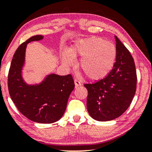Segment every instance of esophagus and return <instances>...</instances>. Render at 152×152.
<instances>
[{
  "instance_id": "esophagus-1",
  "label": "esophagus",
  "mask_w": 152,
  "mask_h": 152,
  "mask_svg": "<svg viewBox=\"0 0 152 152\" xmlns=\"http://www.w3.org/2000/svg\"><path fill=\"white\" fill-rule=\"evenodd\" d=\"M74 82H75V84L76 87L80 86H81V84H81V82L78 80H75Z\"/></svg>"
}]
</instances>
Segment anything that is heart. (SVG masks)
<instances>
[{"mask_svg":"<svg viewBox=\"0 0 152 152\" xmlns=\"http://www.w3.org/2000/svg\"><path fill=\"white\" fill-rule=\"evenodd\" d=\"M117 49L113 43L97 37H91L77 41L62 55L66 66L73 64V58L81 57L79 68L88 79L98 81L104 79L113 70L117 60Z\"/></svg>","mask_w":152,"mask_h":152,"instance_id":"obj_1","label":"heart"}]
</instances>
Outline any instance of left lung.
Listing matches in <instances>:
<instances>
[{"label":"left lung","instance_id":"8db88e82","mask_svg":"<svg viewBox=\"0 0 152 152\" xmlns=\"http://www.w3.org/2000/svg\"><path fill=\"white\" fill-rule=\"evenodd\" d=\"M117 60L107 77L84 86L88 90L87 110L97 121L120 117L129 107L136 90V66L128 49L115 36Z\"/></svg>","mask_w":152,"mask_h":152}]
</instances>
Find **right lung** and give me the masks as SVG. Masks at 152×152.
<instances>
[{"label": "right lung", "instance_id": "obj_1", "mask_svg": "<svg viewBox=\"0 0 152 152\" xmlns=\"http://www.w3.org/2000/svg\"><path fill=\"white\" fill-rule=\"evenodd\" d=\"M43 38L42 35L33 36L16 50L8 74V89L11 99L23 115L33 122L50 124L63 116L75 83L71 75L56 74L47 75L40 84L30 85L25 82L22 69L27 45Z\"/></svg>", "mask_w": 152, "mask_h": 152}]
</instances>
